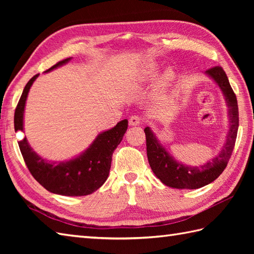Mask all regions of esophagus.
<instances>
[{"mask_svg": "<svg viewBox=\"0 0 254 254\" xmlns=\"http://www.w3.org/2000/svg\"><path fill=\"white\" fill-rule=\"evenodd\" d=\"M141 122H142V119L138 116H132L130 118V120H128L130 126H138V124H141Z\"/></svg>", "mask_w": 254, "mask_h": 254, "instance_id": "1", "label": "esophagus"}]
</instances>
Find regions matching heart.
Wrapping results in <instances>:
<instances>
[{
    "label": "heart",
    "mask_w": 254,
    "mask_h": 254,
    "mask_svg": "<svg viewBox=\"0 0 254 254\" xmlns=\"http://www.w3.org/2000/svg\"><path fill=\"white\" fill-rule=\"evenodd\" d=\"M159 65L156 61H147L145 62L141 69H139L138 75H137V80L138 83L141 84H146L152 82V80L156 77V75L158 73ZM176 78V74L172 71L171 68H167L165 71L159 74L155 82V93L156 95H163L165 91L169 88V86L174 83Z\"/></svg>",
    "instance_id": "obj_1"
}]
</instances>
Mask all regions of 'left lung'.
<instances>
[{
    "instance_id": "1",
    "label": "left lung",
    "mask_w": 254,
    "mask_h": 254,
    "mask_svg": "<svg viewBox=\"0 0 254 254\" xmlns=\"http://www.w3.org/2000/svg\"><path fill=\"white\" fill-rule=\"evenodd\" d=\"M205 74L212 78L222 90L226 106L228 108L229 130L226 135L225 144L218 155L208 160L206 164L202 166H188L178 161L169 152H167L164 145L156 137L152 128L149 127H145L144 132L146 135V150L149 166L155 176L167 187L193 190L207 186L222 175L234 150L239 127V111L236 95L229 84L227 75L222 67H212L207 69Z\"/></svg>"
}]
</instances>
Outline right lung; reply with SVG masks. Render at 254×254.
Here are the masks:
<instances>
[{
  "label": "right lung",
  "instance_id": "obj_1",
  "mask_svg": "<svg viewBox=\"0 0 254 254\" xmlns=\"http://www.w3.org/2000/svg\"><path fill=\"white\" fill-rule=\"evenodd\" d=\"M62 60L46 73L71 61ZM39 74L26 84L16 107L14 116L15 131L24 132L25 105L32 83ZM127 128V120L118 122L115 127L99 133L90 146L76 157L64 161H48L30 147L25 137L18 142L19 149L32 177L49 192L65 196L88 195L104 185L109 176L112 154L121 143Z\"/></svg>",
  "mask_w": 254,
  "mask_h": 254
}]
</instances>
